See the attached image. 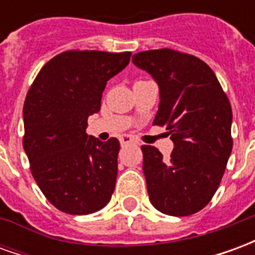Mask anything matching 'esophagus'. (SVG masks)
Wrapping results in <instances>:
<instances>
[{
    "instance_id": "obj_1",
    "label": "esophagus",
    "mask_w": 255,
    "mask_h": 255,
    "mask_svg": "<svg viewBox=\"0 0 255 255\" xmlns=\"http://www.w3.org/2000/svg\"><path fill=\"white\" fill-rule=\"evenodd\" d=\"M120 143H122V146H127V144L135 143V140H133L129 135H124V136L120 138Z\"/></svg>"
}]
</instances>
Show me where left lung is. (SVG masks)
I'll use <instances>...</instances> for the list:
<instances>
[{
  "label": "left lung",
  "mask_w": 255,
  "mask_h": 255,
  "mask_svg": "<svg viewBox=\"0 0 255 255\" xmlns=\"http://www.w3.org/2000/svg\"><path fill=\"white\" fill-rule=\"evenodd\" d=\"M135 67L160 90L153 124L166 127L173 150L166 160L144 144L143 173L151 205L169 216L199 212L217 191L232 151V109L202 60L171 49L133 54Z\"/></svg>",
  "instance_id": "obj_1"
}]
</instances>
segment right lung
<instances>
[{
  "instance_id": "add662e5",
  "label": "right lung",
  "mask_w": 255,
  "mask_h": 255,
  "mask_svg": "<svg viewBox=\"0 0 255 255\" xmlns=\"http://www.w3.org/2000/svg\"><path fill=\"white\" fill-rule=\"evenodd\" d=\"M131 53L73 50L52 58L28 90L23 108V147L47 201L68 214H90L111 201L117 177L116 138L86 133L101 109L108 80Z\"/></svg>"
}]
</instances>
